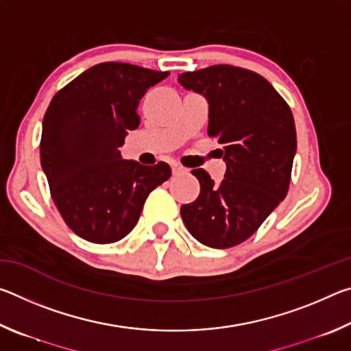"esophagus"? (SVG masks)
Wrapping results in <instances>:
<instances>
[{"mask_svg": "<svg viewBox=\"0 0 351 351\" xmlns=\"http://www.w3.org/2000/svg\"><path fill=\"white\" fill-rule=\"evenodd\" d=\"M171 171H173V175L175 176H178V175H184V173H187V169L186 167H182V165H178V164H173L171 165Z\"/></svg>", "mask_w": 351, "mask_h": 351, "instance_id": "34e87169", "label": "esophagus"}]
</instances>
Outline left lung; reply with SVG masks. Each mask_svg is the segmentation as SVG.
I'll list each match as a JSON object with an SVG mask.
<instances>
[{
	"mask_svg": "<svg viewBox=\"0 0 351 351\" xmlns=\"http://www.w3.org/2000/svg\"><path fill=\"white\" fill-rule=\"evenodd\" d=\"M178 82L209 102V136L223 144L224 180L192 170L198 198L181 206L182 221L199 243L226 249L246 241L287 197L297 139L289 105L274 86L232 64L182 73Z\"/></svg>",
	"mask_w": 351,
	"mask_h": 351,
	"instance_id": "obj_1",
	"label": "left lung"
}]
</instances>
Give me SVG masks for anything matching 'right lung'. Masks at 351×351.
<instances>
[{
  "mask_svg": "<svg viewBox=\"0 0 351 351\" xmlns=\"http://www.w3.org/2000/svg\"><path fill=\"white\" fill-rule=\"evenodd\" d=\"M169 74L99 63L63 86L47 106L41 167L64 223L83 240H122L138 223L152 190L170 178L169 164L142 165L119 152L128 130L139 127V100Z\"/></svg>",
  "mask_w": 351,
  "mask_h": 351,
  "instance_id": "add662e5",
  "label": "right lung"
}]
</instances>
